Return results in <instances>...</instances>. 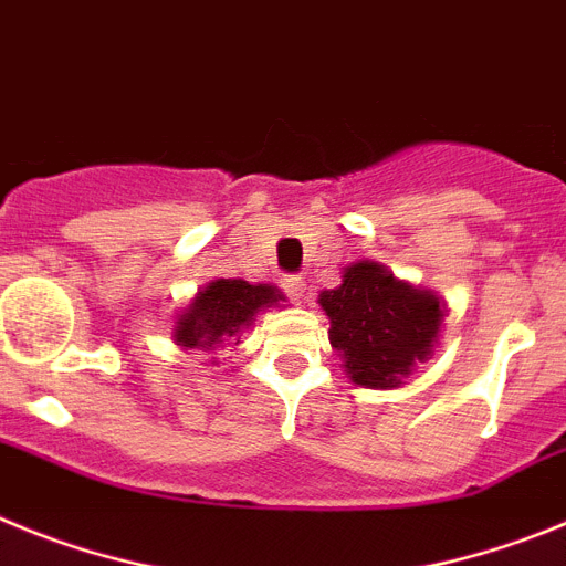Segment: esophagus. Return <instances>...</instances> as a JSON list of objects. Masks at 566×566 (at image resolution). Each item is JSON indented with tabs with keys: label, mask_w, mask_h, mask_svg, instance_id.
<instances>
[{
	"label": "esophagus",
	"mask_w": 566,
	"mask_h": 566,
	"mask_svg": "<svg viewBox=\"0 0 566 566\" xmlns=\"http://www.w3.org/2000/svg\"><path fill=\"white\" fill-rule=\"evenodd\" d=\"M283 289H286L289 300H292V303H297V306L303 303V300H306V280L303 277H286Z\"/></svg>",
	"instance_id": "1"
}]
</instances>
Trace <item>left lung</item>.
<instances>
[{
	"mask_svg": "<svg viewBox=\"0 0 566 566\" xmlns=\"http://www.w3.org/2000/svg\"><path fill=\"white\" fill-rule=\"evenodd\" d=\"M328 339L354 385L391 391L437 352L448 303L437 292L399 280L377 260L343 269V283L317 297Z\"/></svg>",
	"mask_w": 566,
	"mask_h": 566,
	"instance_id": "left-lung-1",
	"label": "left lung"
}]
</instances>
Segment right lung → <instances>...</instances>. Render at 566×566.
<instances>
[{
	"mask_svg": "<svg viewBox=\"0 0 566 566\" xmlns=\"http://www.w3.org/2000/svg\"><path fill=\"white\" fill-rule=\"evenodd\" d=\"M283 292L272 283H249L240 277L209 280L195 292L181 312L175 314L172 339L181 348H201L214 354L254 326V317L266 308H280ZM214 363V357L209 359Z\"/></svg>",
	"mask_w": 566,
	"mask_h": 566,
	"instance_id": "right-lung-1",
	"label": "right lung"
}]
</instances>
